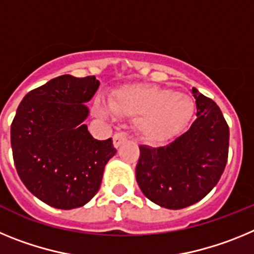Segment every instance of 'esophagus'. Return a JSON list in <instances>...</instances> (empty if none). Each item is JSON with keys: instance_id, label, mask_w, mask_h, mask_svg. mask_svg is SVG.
<instances>
[{"instance_id": "34e87169", "label": "esophagus", "mask_w": 254, "mask_h": 254, "mask_svg": "<svg viewBox=\"0 0 254 254\" xmlns=\"http://www.w3.org/2000/svg\"><path fill=\"white\" fill-rule=\"evenodd\" d=\"M126 140H127V134L125 132H117L113 136V146L118 149Z\"/></svg>"}]
</instances>
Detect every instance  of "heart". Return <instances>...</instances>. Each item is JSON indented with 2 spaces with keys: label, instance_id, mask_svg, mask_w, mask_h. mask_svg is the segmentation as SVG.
Wrapping results in <instances>:
<instances>
[{
  "label": "heart",
  "instance_id": "obj_1",
  "mask_svg": "<svg viewBox=\"0 0 254 254\" xmlns=\"http://www.w3.org/2000/svg\"><path fill=\"white\" fill-rule=\"evenodd\" d=\"M112 112L118 116L136 117L134 127L143 140L163 142L185 128L194 112V102L186 94L172 89L143 85H125L109 99ZM99 112L109 114L105 105L99 104Z\"/></svg>",
  "mask_w": 254,
  "mask_h": 254
}]
</instances>
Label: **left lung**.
Listing matches in <instances>:
<instances>
[{
  "instance_id": "left-lung-1",
  "label": "left lung",
  "mask_w": 254,
  "mask_h": 254,
  "mask_svg": "<svg viewBox=\"0 0 254 254\" xmlns=\"http://www.w3.org/2000/svg\"><path fill=\"white\" fill-rule=\"evenodd\" d=\"M196 120L165 146H140L136 181L142 193L169 210L198 202L217 185L225 169L229 127L214 100L196 87Z\"/></svg>"
}]
</instances>
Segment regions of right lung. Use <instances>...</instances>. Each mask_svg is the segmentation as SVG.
<instances>
[{
	"instance_id": "1",
	"label": "right lung",
	"mask_w": 254,
	"mask_h": 254,
	"mask_svg": "<svg viewBox=\"0 0 254 254\" xmlns=\"http://www.w3.org/2000/svg\"><path fill=\"white\" fill-rule=\"evenodd\" d=\"M95 76L62 75L24 96L11 125L13 163L21 182L52 207L72 210L99 190L105 165L117 152L112 138L87 131L86 104Z\"/></svg>"
}]
</instances>
